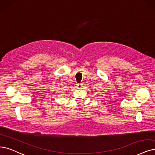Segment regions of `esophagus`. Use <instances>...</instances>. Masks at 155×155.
<instances>
[{
    "label": "esophagus",
    "mask_w": 155,
    "mask_h": 155,
    "mask_svg": "<svg viewBox=\"0 0 155 155\" xmlns=\"http://www.w3.org/2000/svg\"><path fill=\"white\" fill-rule=\"evenodd\" d=\"M83 86V85H82V84H77V88H78V89H81V88H82V87Z\"/></svg>",
    "instance_id": "esophagus-1"
}]
</instances>
